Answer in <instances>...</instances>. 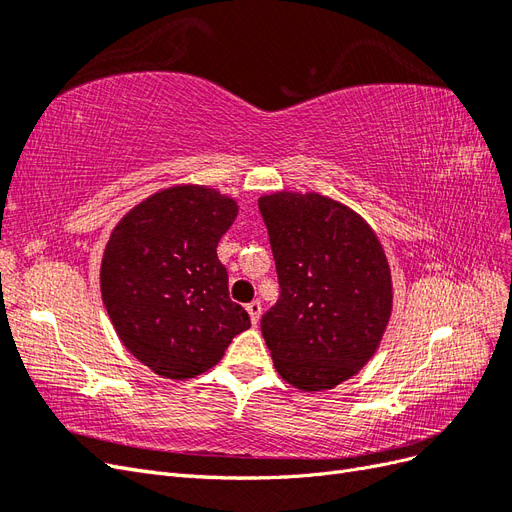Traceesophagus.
Listing matches in <instances>:
<instances>
[{
  "label": "esophagus",
  "instance_id": "34e87169",
  "mask_svg": "<svg viewBox=\"0 0 512 512\" xmlns=\"http://www.w3.org/2000/svg\"><path fill=\"white\" fill-rule=\"evenodd\" d=\"M245 309H247V314H250V320H252V324H254V327H256L258 320H260V312H262V305H260V301H252V303H247V305H245Z\"/></svg>",
  "mask_w": 512,
  "mask_h": 512
}]
</instances>
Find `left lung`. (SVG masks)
I'll list each match as a JSON object with an SVG mask.
<instances>
[{"mask_svg":"<svg viewBox=\"0 0 512 512\" xmlns=\"http://www.w3.org/2000/svg\"><path fill=\"white\" fill-rule=\"evenodd\" d=\"M280 299L260 320L273 365L301 391L352 378L380 346L393 309L391 269L376 232L316 192L258 198Z\"/></svg>","mask_w":512,"mask_h":512,"instance_id":"8db88e82","label":"left lung"}]
</instances>
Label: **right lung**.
Here are the masks:
<instances>
[{
    "mask_svg": "<svg viewBox=\"0 0 512 512\" xmlns=\"http://www.w3.org/2000/svg\"><path fill=\"white\" fill-rule=\"evenodd\" d=\"M237 211L235 200L207 185H175L145 198L111 232L102 301L121 344L158 376L203 374L250 329L218 258Z\"/></svg>",
    "mask_w": 512,
    "mask_h": 512,
    "instance_id": "obj_1",
    "label": "right lung"
}]
</instances>
